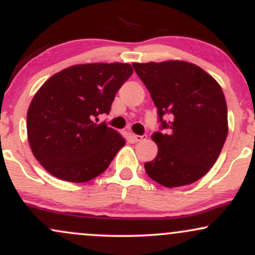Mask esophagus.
<instances>
[{
    "instance_id": "obj_1",
    "label": "esophagus",
    "mask_w": 255,
    "mask_h": 255,
    "mask_svg": "<svg viewBox=\"0 0 255 255\" xmlns=\"http://www.w3.org/2000/svg\"><path fill=\"white\" fill-rule=\"evenodd\" d=\"M133 139L135 140L136 142L142 141V140L146 139V135H136V134H133Z\"/></svg>"
}]
</instances>
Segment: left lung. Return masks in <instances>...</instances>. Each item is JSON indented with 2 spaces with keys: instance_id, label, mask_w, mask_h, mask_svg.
Instances as JSON below:
<instances>
[{
  "instance_id": "obj_1",
  "label": "left lung",
  "mask_w": 255,
  "mask_h": 255,
  "mask_svg": "<svg viewBox=\"0 0 255 255\" xmlns=\"http://www.w3.org/2000/svg\"><path fill=\"white\" fill-rule=\"evenodd\" d=\"M133 67L157 107L160 128L169 129L151 136L158 153L145 163L146 174L168 188L195 182L215 164L228 135L222 87L203 68L184 61Z\"/></svg>"
}]
</instances>
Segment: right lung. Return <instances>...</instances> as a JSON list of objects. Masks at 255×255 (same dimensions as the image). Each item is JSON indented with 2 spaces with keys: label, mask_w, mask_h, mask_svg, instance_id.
Here are the masks:
<instances>
[{
  "label": "right lung",
  "mask_w": 255,
  "mask_h": 255,
  "mask_svg": "<svg viewBox=\"0 0 255 255\" xmlns=\"http://www.w3.org/2000/svg\"><path fill=\"white\" fill-rule=\"evenodd\" d=\"M133 73L128 63L75 64L42 85L27 111V137L40 165L68 182H87L107 170L126 141L96 124Z\"/></svg>",
  "instance_id": "right-lung-1"
}]
</instances>
